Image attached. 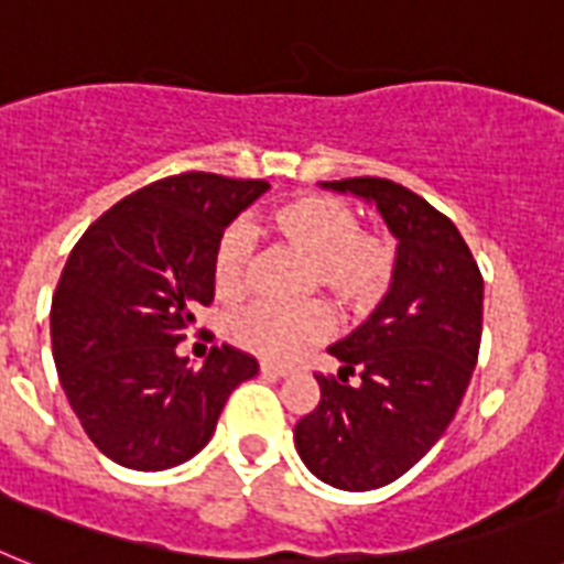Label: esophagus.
I'll list each match as a JSON object with an SVG mask.
<instances>
[{"mask_svg": "<svg viewBox=\"0 0 564 564\" xmlns=\"http://www.w3.org/2000/svg\"><path fill=\"white\" fill-rule=\"evenodd\" d=\"M260 373H269V377H290L292 365H281V361H260Z\"/></svg>", "mask_w": 564, "mask_h": 564, "instance_id": "1", "label": "esophagus"}]
</instances>
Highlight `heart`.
<instances>
[{
	"label": "heart",
	"instance_id": "heart-1",
	"mask_svg": "<svg viewBox=\"0 0 564 564\" xmlns=\"http://www.w3.org/2000/svg\"><path fill=\"white\" fill-rule=\"evenodd\" d=\"M267 226L281 242L306 258L304 292H324L347 315L377 310L397 278V242L377 228H361L359 214L327 194H292L267 210ZM251 235L242 223H228L210 251V283L223 301L246 290ZM329 313L322 301L297 306L249 304L226 322L237 347L263 359H290L295 350L324 336Z\"/></svg>",
	"mask_w": 564,
	"mask_h": 564
}]
</instances>
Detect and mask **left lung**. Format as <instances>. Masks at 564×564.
<instances>
[{"instance_id": "left-lung-1", "label": "left lung", "mask_w": 564, "mask_h": 564, "mask_svg": "<svg viewBox=\"0 0 564 564\" xmlns=\"http://www.w3.org/2000/svg\"><path fill=\"white\" fill-rule=\"evenodd\" d=\"M324 187L377 203L400 240L391 292L329 347L338 377L315 373L322 400L295 423L306 469L361 492L409 473L455 420L478 361L484 278L455 223L409 187L379 176Z\"/></svg>"}]
</instances>
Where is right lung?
<instances>
[{
  "label": "right lung",
  "instance_id": "obj_1",
  "mask_svg": "<svg viewBox=\"0 0 564 564\" xmlns=\"http://www.w3.org/2000/svg\"><path fill=\"white\" fill-rule=\"evenodd\" d=\"M267 187L203 171L159 178L75 242L52 297L54 365L84 432L116 464L159 473L191 460L231 391L258 373L231 345L210 347L203 368L176 345L214 301L219 231Z\"/></svg>",
  "mask_w": 564,
  "mask_h": 564
}]
</instances>
